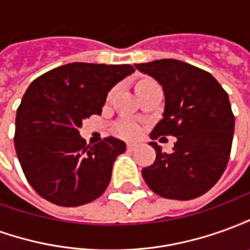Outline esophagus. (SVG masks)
<instances>
[{"label":"esophagus","instance_id":"esophagus-1","mask_svg":"<svg viewBox=\"0 0 250 250\" xmlns=\"http://www.w3.org/2000/svg\"><path fill=\"white\" fill-rule=\"evenodd\" d=\"M136 147H138V145H136V143H132V142H127V150H128V151H134Z\"/></svg>","mask_w":250,"mask_h":250}]
</instances>
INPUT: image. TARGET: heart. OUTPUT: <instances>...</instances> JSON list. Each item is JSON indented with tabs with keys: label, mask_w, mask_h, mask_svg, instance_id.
Returning <instances> with one entry per match:
<instances>
[{
	"label": "heart",
	"mask_w": 250,
	"mask_h": 250,
	"mask_svg": "<svg viewBox=\"0 0 250 250\" xmlns=\"http://www.w3.org/2000/svg\"><path fill=\"white\" fill-rule=\"evenodd\" d=\"M148 82V80H145V82L138 83V85H141L143 83ZM136 85V87H138ZM141 125L135 123V122H130V120H123L118 125V132H119L122 136H125V138H136V136L141 134Z\"/></svg>",
	"instance_id": "1"
}]
</instances>
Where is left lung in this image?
I'll list each match as a JSON object with an SVG mask.
<instances>
[{"label": "left lung", "mask_w": 250, "mask_h": 250, "mask_svg": "<svg viewBox=\"0 0 250 250\" xmlns=\"http://www.w3.org/2000/svg\"><path fill=\"white\" fill-rule=\"evenodd\" d=\"M135 68L155 79L165 93L163 118L150 138L177 136L171 152L148 143L157 158L142 170L143 179L163 198H197L217 184L229 161L234 132L229 96L209 72L188 62L162 59Z\"/></svg>", "instance_id": "1"}]
</instances>
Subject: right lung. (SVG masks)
I'll use <instances>...</instances> for the list:
<instances>
[{
	"instance_id": "right-lung-1",
	"label": "right lung",
	"mask_w": 250,
	"mask_h": 250,
	"mask_svg": "<svg viewBox=\"0 0 250 250\" xmlns=\"http://www.w3.org/2000/svg\"><path fill=\"white\" fill-rule=\"evenodd\" d=\"M135 72L128 64L71 62L32 82L16 115L14 147L36 193L59 206H80L107 188L125 143L116 138L87 146L83 120L100 115L107 95Z\"/></svg>"
}]
</instances>
